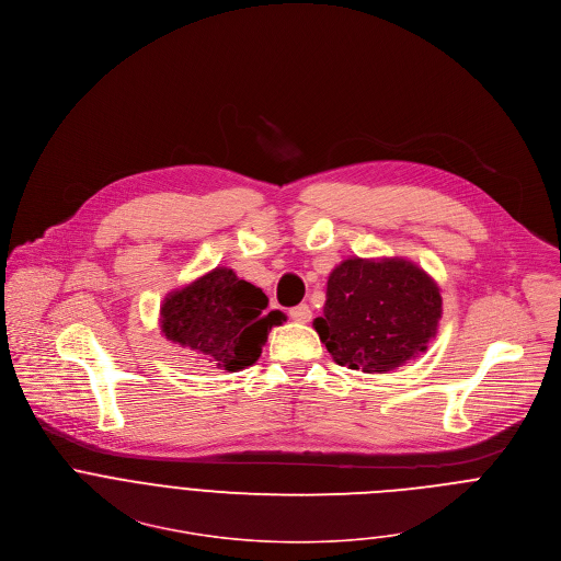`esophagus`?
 <instances>
[{
  "label": "esophagus",
  "instance_id": "esophagus-1",
  "mask_svg": "<svg viewBox=\"0 0 561 561\" xmlns=\"http://www.w3.org/2000/svg\"><path fill=\"white\" fill-rule=\"evenodd\" d=\"M290 319L293 321H297V323H308L310 321V317H312V310H310V306L308 304H299V306H295V308H290Z\"/></svg>",
  "mask_w": 561,
  "mask_h": 561
}]
</instances>
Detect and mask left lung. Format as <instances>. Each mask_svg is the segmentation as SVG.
Wrapping results in <instances>:
<instances>
[{"mask_svg":"<svg viewBox=\"0 0 561 561\" xmlns=\"http://www.w3.org/2000/svg\"><path fill=\"white\" fill-rule=\"evenodd\" d=\"M440 317V288L414 262L347 257L332 268L312 325L334 363L386 375L427 350Z\"/></svg>","mask_w":561,"mask_h":561,"instance_id":"left-lung-1","label":"left lung"}]
</instances>
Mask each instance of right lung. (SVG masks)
I'll use <instances>...</instances> for the list:
<instances>
[{"mask_svg":"<svg viewBox=\"0 0 561 561\" xmlns=\"http://www.w3.org/2000/svg\"><path fill=\"white\" fill-rule=\"evenodd\" d=\"M266 306L262 288L218 266L162 299L160 330L198 358L240 371L260 358L271 328L284 319V312H266Z\"/></svg>","mask_w":561,"mask_h":561,"instance_id":"obj_1","label":"right lung"}]
</instances>
